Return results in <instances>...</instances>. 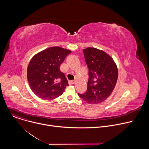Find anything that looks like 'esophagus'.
Wrapping results in <instances>:
<instances>
[{
	"instance_id": "obj_1",
	"label": "esophagus",
	"mask_w": 149,
	"mask_h": 149,
	"mask_svg": "<svg viewBox=\"0 0 149 149\" xmlns=\"http://www.w3.org/2000/svg\"><path fill=\"white\" fill-rule=\"evenodd\" d=\"M75 83V81H74V80H71V81H68V84H70V85H72V84H74Z\"/></svg>"
}]
</instances>
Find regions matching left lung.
I'll list each match as a JSON object with an SVG mask.
<instances>
[{
  "mask_svg": "<svg viewBox=\"0 0 149 149\" xmlns=\"http://www.w3.org/2000/svg\"><path fill=\"white\" fill-rule=\"evenodd\" d=\"M85 60L88 68L87 90L78 94L90 104L100 103L112 93L118 78V69L113 58L104 51L94 48L83 49Z\"/></svg>",
  "mask_w": 149,
  "mask_h": 149,
  "instance_id": "1",
  "label": "left lung"
}]
</instances>
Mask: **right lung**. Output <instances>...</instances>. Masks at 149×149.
Here are the masks:
<instances>
[{
	"instance_id": "obj_1",
	"label": "right lung",
	"mask_w": 149,
	"mask_h": 149,
	"mask_svg": "<svg viewBox=\"0 0 149 149\" xmlns=\"http://www.w3.org/2000/svg\"><path fill=\"white\" fill-rule=\"evenodd\" d=\"M71 52L59 47H53L36 54L28 67L27 77L32 91L38 97L53 100L61 95L69 86L60 65Z\"/></svg>"
}]
</instances>
